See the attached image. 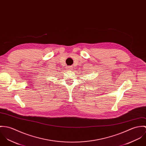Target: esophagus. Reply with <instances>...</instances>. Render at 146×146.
<instances>
[{"label": "esophagus", "mask_w": 146, "mask_h": 146, "mask_svg": "<svg viewBox=\"0 0 146 146\" xmlns=\"http://www.w3.org/2000/svg\"><path fill=\"white\" fill-rule=\"evenodd\" d=\"M72 66H68L67 67V69H68V70H72Z\"/></svg>", "instance_id": "1"}]
</instances>
